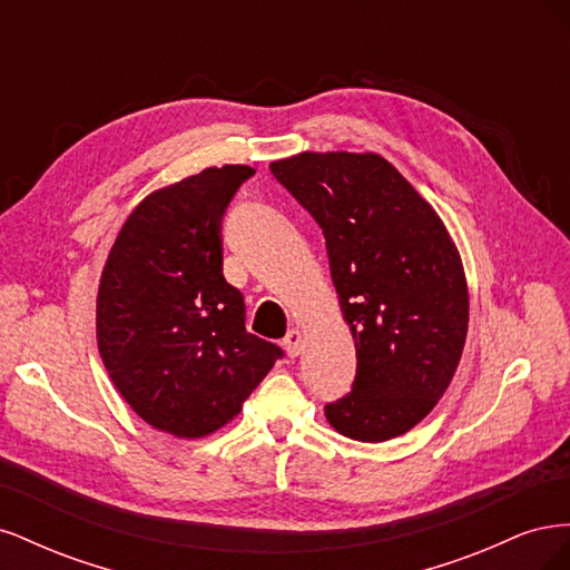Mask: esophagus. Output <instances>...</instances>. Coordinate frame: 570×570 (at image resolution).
Returning <instances> with one entry per match:
<instances>
[{
  "instance_id": "esophagus-1",
  "label": "esophagus",
  "mask_w": 570,
  "mask_h": 570,
  "mask_svg": "<svg viewBox=\"0 0 570 570\" xmlns=\"http://www.w3.org/2000/svg\"><path fill=\"white\" fill-rule=\"evenodd\" d=\"M302 344H304V335H302V331H297V327H292V331L285 335V340H283V347H285V352H287V356H299V352H302Z\"/></svg>"
}]
</instances>
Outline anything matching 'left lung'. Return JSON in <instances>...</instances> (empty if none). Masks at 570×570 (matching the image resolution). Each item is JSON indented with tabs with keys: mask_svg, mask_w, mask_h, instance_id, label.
<instances>
[{
	"mask_svg": "<svg viewBox=\"0 0 570 570\" xmlns=\"http://www.w3.org/2000/svg\"><path fill=\"white\" fill-rule=\"evenodd\" d=\"M325 237L356 344L352 392L325 404L337 433L385 442L450 387L469 331V287L444 223L377 154L304 151L271 164Z\"/></svg>",
	"mask_w": 570,
	"mask_h": 570,
	"instance_id": "1",
	"label": "left lung"
}]
</instances>
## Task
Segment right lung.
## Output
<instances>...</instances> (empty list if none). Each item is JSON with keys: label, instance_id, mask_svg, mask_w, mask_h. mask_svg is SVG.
I'll list each match as a JSON object with an SVG mask.
<instances>
[{"label": "right lung", "instance_id": "obj_1", "mask_svg": "<svg viewBox=\"0 0 570 570\" xmlns=\"http://www.w3.org/2000/svg\"><path fill=\"white\" fill-rule=\"evenodd\" d=\"M254 176L204 168L135 206L101 271L97 344L132 411L176 438L233 421L283 350L247 333L243 292L223 278L220 220Z\"/></svg>", "mask_w": 570, "mask_h": 570}]
</instances>
